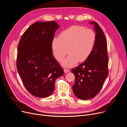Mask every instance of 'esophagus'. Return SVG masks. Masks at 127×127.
I'll return each mask as SVG.
<instances>
[{
	"label": "esophagus",
	"mask_w": 127,
	"mask_h": 127,
	"mask_svg": "<svg viewBox=\"0 0 127 127\" xmlns=\"http://www.w3.org/2000/svg\"><path fill=\"white\" fill-rule=\"evenodd\" d=\"M64 72L65 73H68V72H69L70 71V70L69 69H66V68H65L64 69Z\"/></svg>",
	"instance_id": "obj_1"
}]
</instances>
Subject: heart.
I'll list each match as a JSON object with an SVG mask.
<instances>
[{"mask_svg":"<svg viewBox=\"0 0 127 127\" xmlns=\"http://www.w3.org/2000/svg\"><path fill=\"white\" fill-rule=\"evenodd\" d=\"M96 39L93 30L81 26H72L62 31L59 37L53 38L52 52L56 59L61 62L68 51L69 55L62 64L71 67L88 58L94 48Z\"/></svg>","mask_w":127,"mask_h":127,"instance_id":"b5f03b06","label":"heart"}]
</instances>
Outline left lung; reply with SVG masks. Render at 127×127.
Instances as JSON below:
<instances>
[{"label":"left lung","instance_id":"obj_1","mask_svg":"<svg viewBox=\"0 0 127 127\" xmlns=\"http://www.w3.org/2000/svg\"><path fill=\"white\" fill-rule=\"evenodd\" d=\"M91 24L95 25L96 32L94 48L84 62L71 70L75 78L72 86L73 93L82 100L95 97L108 74L106 38L97 23L91 21Z\"/></svg>","mask_w":127,"mask_h":127}]
</instances>
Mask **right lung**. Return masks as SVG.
I'll return each mask as SVG.
<instances>
[{
	"label": "right lung",
	"instance_id": "1",
	"mask_svg": "<svg viewBox=\"0 0 127 127\" xmlns=\"http://www.w3.org/2000/svg\"><path fill=\"white\" fill-rule=\"evenodd\" d=\"M59 27L54 21L37 22L28 28L19 42L17 70L25 88L34 96H50L56 79L64 74L52 50V41Z\"/></svg>",
	"mask_w": 127,
	"mask_h": 127
}]
</instances>
